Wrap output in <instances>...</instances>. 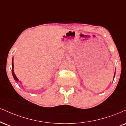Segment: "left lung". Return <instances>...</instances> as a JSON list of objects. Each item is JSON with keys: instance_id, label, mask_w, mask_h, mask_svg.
Listing matches in <instances>:
<instances>
[{"instance_id": "left-lung-1", "label": "left lung", "mask_w": 126, "mask_h": 126, "mask_svg": "<svg viewBox=\"0 0 126 126\" xmlns=\"http://www.w3.org/2000/svg\"><path fill=\"white\" fill-rule=\"evenodd\" d=\"M114 77H115V73H114V78H113V80H114Z\"/></svg>"}]
</instances>
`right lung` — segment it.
<instances>
[{
    "instance_id": "add662e5",
    "label": "right lung",
    "mask_w": 126,
    "mask_h": 126,
    "mask_svg": "<svg viewBox=\"0 0 126 126\" xmlns=\"http://www.w3.org/2000/svg\"><path fill=\"white\" fill-rule=\"evenodd\" d=\"M12 75H13V78H14V79L15 80V81H19V79L17 78V77H16V76L15 75V72H14V65H13V59H12Z\"/></svg>"
}]
</instances>
